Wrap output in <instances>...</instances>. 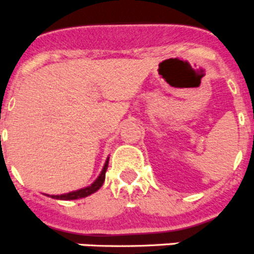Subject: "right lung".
<instances>
[{"instance_id": "obj_1", "label": "right lung", "mask_w": 254, "mask_h": 254, "mask_svg": "<svg viewBox=\"0 0 254 254\" xmlns=\"http://www.w3.org/2000/svg\"><path fill=\"white\" fill-rule=\"evenodd\" d=\"M108 161H109V159L105 161V165H104V168H103L102 173H100V176L98 177V179H96V181L94 182L91 186H89V187H86V188H82V190H75V192H69V193H66V194H60V196H49V197H52V198H56V199H77V198H82V197H86V196H89V194L96 192V190L102 187L103 183H104L105 172H107V169H108Z\"/></svg>"}]
</instances>
